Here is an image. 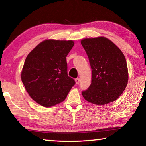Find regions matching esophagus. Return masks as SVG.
<instances>
[{
    "label": "esophagus",
    "mask_w": 146,
    "mask_h": 146,
    "mask_svg": "<svg viewBox=\"0 0 146 146\" xmlns=\"http://www.w3.org/2000/svg\"><path fill=\"white\" fill-rule=\"evenodd\" d=\"M75 82H76V84H78L79 82H80V78H76L75 79Z\"/></svg>",
    "instance_id": "obj_1"
}]
</instances>
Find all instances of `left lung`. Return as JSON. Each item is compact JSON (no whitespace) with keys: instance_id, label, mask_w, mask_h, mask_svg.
Instances as JSON below:
<instances>
[{"instance_id":"left-lung-1","label":"left lung","mask_w":146,"mask_h":146,"mask_svg":"<svg viewBox=\"0 0 146 146\" xmlns=\"http://www.w3.org/2000/svg\"><path fill=\"white\" fill-rule=\"evenodd\" d=\"M81 44L92 71L91 85L82 91L84 98L96 105L116 100L126 88L129 78L126 60L122 51L104 36L82 39Z\"/></svg>"}]
</instances>
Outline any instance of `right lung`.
<instances>
[{
	"label": "right lung",
	"mask_w": 146,
	"mask_h": 146,
	"mask_svg": "<svg viewBox=\"0 0 146 146\" xmlns=\"http://www.w3.org/2000/svg\"><path fill=\"white\" fill-rule=\"evenodd\" d=\"M73 40H45L28 54L21 72L27 92L36 103L48 108L66 99L75 82L68 75L66 56Z\"/></svg>",
	"instance_id": "add662e5"
}]
</instances>
